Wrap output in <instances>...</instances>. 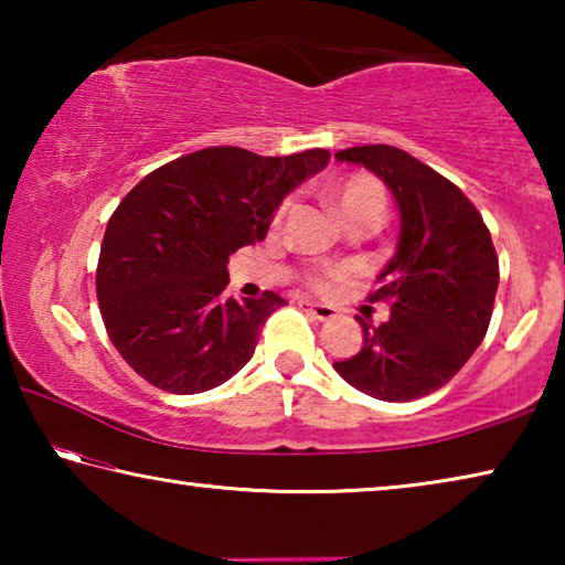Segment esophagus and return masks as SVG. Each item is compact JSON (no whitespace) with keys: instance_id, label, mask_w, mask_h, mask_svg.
I'll return each mask as SVG.
<instances>
[{"instance_id":"obj_1","label":"esophagus","mask_w":565,"mask_h":565,"mask_svg":"<svg viewBox=\"0 0 565 565\" xmlns=\"http://www.w3.org/2000/svg\"><path fill=\"white\" fill-rule=\"evenodd\" d=\"M301 309L309 311L311 317L319 319V321L337 319V309H333V306H327V303H313V301H309V299H303V301H301Z\"/></svg>"}]
</instances>
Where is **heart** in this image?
Listing matches in <instances>:
<instances>
[{"label": "heart", "mask_w": 565, "mask_h": 565, "mask_svg": "<svg viewBox=\"0 0 565 565\" xmlns=\"http://www.w3.org/2000/svg\"><path fill=\"white\" fill-rule=\"evenodd\" d=\"M327 196L331 206L337 209L341 214L343 222H351V218H371V222H381L386 214V189L384 184L376 177L371 174H363V171H356V174H347L337 181H331L327 186ZM286 206L289 202H284L279 206V216H284ZM339 281H343V274L341 271H329L319 276L317 281V289L321 291H329L337 286Z\"/></svg>", "instance_id": "heart-1"}]
</instances>
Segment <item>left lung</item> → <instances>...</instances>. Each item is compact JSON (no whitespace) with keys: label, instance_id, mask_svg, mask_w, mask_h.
<instances>
[{"label":"left lung","instance_id":"obj_1","mask_svg":"<svg viewBox=\"0 0 565 565\" xmlns=\"http://www.w3.org/2000/svg\"><path fill=\"white\" fill-rule=\"evenodd\" d=\"M337 161L366 167L384 181L401 228L371 294V301L391 303V317L379 327L356 317L363 347L333 369L379 401L428 396L461 371L489 331L499 289L491 232L461 189L404 149L351 147Z\"/></svg>","mask_w":565,"mask_h":565}]
</instances>
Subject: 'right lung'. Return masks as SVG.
I'll return each mask as SVG.
<instances>
[{
    "label": "right lung",
    "instance_id": "1",
    "mask_svg": "<svg viewBox=\"0 0 565 565\" xmlns=\"http://www.w3.org/2000/svg\"><path fill=\"white\" fill-rule=\"evenodd\" d=\"M327 149L259 157L209 147L147 174L107 224L97 266L104 327L121 359L169 394H202L246 366L286 301L224 296L228 256L262 242L286 194L329 164Z\"/></svg>",
    "mask_w": 565,
    "mask_h": 565
}]
</instances>
